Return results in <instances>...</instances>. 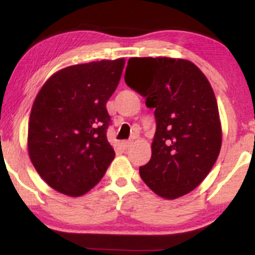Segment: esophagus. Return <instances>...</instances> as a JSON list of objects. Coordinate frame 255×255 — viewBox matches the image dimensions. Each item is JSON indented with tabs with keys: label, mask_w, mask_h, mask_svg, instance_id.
<instances>
[{
	"label": "esophagus",
	"mask_w": 255,
	"mask_h": 255,
	"mask_svg": "<svg viewBox=\"0 0 255 255\" xmlns=\"http://www.w3.org/2000/svg\"><path fill=\"white\" fill-rule=\"evenodd\" d=\"M131 145H132L131 140H125V141L122 142V146H123V148H128Z\"/></svg>",
	"instance_id": "esophagus-1"
}]
</instances>
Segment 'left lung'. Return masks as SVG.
I'll return each instance as SVG.
<instances>
[{
    "instance_id": "left-lung-1",
    "label": "left lung",
    "mask_w": 255,
    "mask_h": 255,
    "mask_svg": "<svg viewBox=\"0 0 255 255\" xmlns=\"http://www.w3.org/2000/svg\"><path fill=\"white\" fill-rule=\"evenodd\" d=\"M125 82L154 109L152 156L139 168L142 181L166 200L190 193L222 147L217 101L207 76L186 59L130 58Z\"/></svg>"
}]
</instances>
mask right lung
I'll list each match as a JSON object with an SVG mask.
<instances>
[{"instance_id": "obj_1", "label": "right lung", "mask_w": 255, "mask_h": 255, "mask_svg": "<svg viewBox=\"0 0 255 255\" xmlns=\"http://www.w3.org/2000/svg\"><path fill=\"white\" fill-rule=\"evenodd\" d=\"M125 60L92 61L55 72L34 99L27 152L41 179L67 196L96 186L115 158L107 139V102Z\"/></svg>"}]
</instances>
